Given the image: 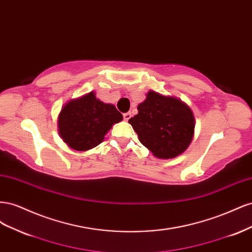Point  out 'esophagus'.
<instances>
[{
    "label": "esophagus",
    "instance_id": "esophagus-1",
    "mask_svg": "<svg viewBox=\"0 0 252 252\" xmlns=\"http://www.w3.org/2000/svg\"><path fill=\"white\" fill-rule=\"evenodd\" d=\"M123 117H124V120H125V121H128L129 119L131 118V113H130V112H126V113L123 114Z\"/></svg>",
    "mask_w": 252,
    "mask_h": 252
}]
</instances>
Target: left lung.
<instances>
[{
    "label": "left lung",
    "instance_id": "obj_1",
    "mask_svg": "<svg viewBox=\"0 0 252 252\" xmlns=\"http://www.w3.org/2000/svg\"><path fill=\"white\" fill-rule=\"evenodd\" d=\"M138 110L129 124L154 156L171 158L187 149L193 138L194 117L186 104L149 91Z\"/></svg>",
    "mask_w": 252,
    "mask_h": 252
}]
</instances>
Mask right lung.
<instances>
[{
  "label": "right lung",
  "mask_w": 252,
  "mask_h": 252,
  "mask_svg": "<svg viewBox=\"0 0 252 252\" xmlns=\"http://www.w3.org/2000/svg\"><path fill=\"white\" fill-rule=\"evenodd\" d=\"M123 120L111 104L97 100L89 93L68 102L59 116V133L70 148L85 151L101 144L113 124Z\"/></svg>",
  "instance_id": "1"
}]
</instances>
